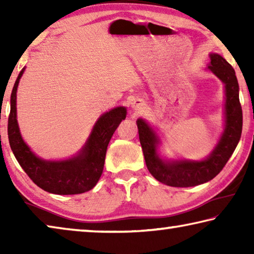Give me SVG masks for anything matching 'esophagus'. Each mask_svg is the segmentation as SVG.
Listing matches in <instances>:
<instances>
[{
  "mask_svg": "<svg viewBox=\"0 0 254 254\" xmlns=\"http://www.w3.org/2000/svg\"><path fill=\"white\" fill-rule=\"evenodd\" d=\"M132 106L135 111H140L143 107V102L140 101V100H136V101H134V103H133Z\"/></svg>",
  "mask_w": 254,
  "mask_h": 254,
  "instance_id": "34e87169",
  "label": "esophagus"
}]
</instances>
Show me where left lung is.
<instances>
[{
  "label": "left lung",
  "mask_w": 254,
  "mask_h": 254,
  "mask_svg": "<svg viewBox=\"0 0 254 254\" xmlns=\"http://www.w3.org/2000/svg\"><path fill=\"white\" fill-rule=\"evenodd\" d=\"M212 70L225 84V130L216 148L203 161H162L157 154L158 137L142 119L136 121L145 165L158 182L171 187H191L212 180L221 173L238 145L242 133V107L239 83L229 63L217 54L210 55Z\"/></svg>",
  "instance_id": "8db88e82"
}]
</instances>
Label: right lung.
Returning <instances> with one entry per match:
<instances>
[{"label":"right lung","instance_id":"right-lung-1","mask_svg":"<svg viewBox=\"0 0 254 254\" xmlns=\"http://www.w3.org/2000/svg\"><path fill=\"white\" fill-rule=\"evenodd\" d=\"M23 71L24 69L20 71L12 89L7 121L8 142L14 157L29 178L51 194L75 195L91 190L103 173L111 137L127 117L126 107L111 110L98 119L78 156L65 161H45L30 151L21 137L16 122V89Z\"/></svg>","mask_w":254,"mask_h":254}]
</instances>
